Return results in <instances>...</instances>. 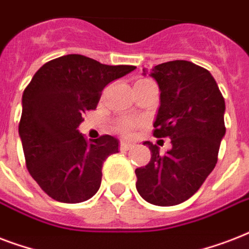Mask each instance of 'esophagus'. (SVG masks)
<instances>
[{
    "instance_id": "34e87169",
    "label": "esophagus",
    "mask_w": 249,
    "mask_h": 249,
    "mask_svg": "<svg viewBox=\"0 0 249 249\" xmlns=\"http://www.w3.org/2000/svg\"><path fill=\"white\" fill-rule=\"evenodd\" d=\"M133 146H134V143H132V142H128V141H121L120 142L121 151H128L129 148H132Z\"/></svg>"
}]
</instances>
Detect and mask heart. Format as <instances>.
<instances>
[{
  "instance_id": "b5f03b06",
  "label": "heart",
  "mask_w": 249,
  "mask_h": 249,
  "mask_svg": "<svg viewBox=\"0 0 249 249\" xmlns=\"http://www.w3.org/2000/svg\"><path fill=\"white\" fill-rule=\"evenodd\" d=\"M147 81H151V80L148 79H140L137 83H147ZM117 128L120 129V130H123V132H130L133 128H134V123L130 120H125V121H121L120 124H119V126Z\"/></svg>"
}]
</instances>
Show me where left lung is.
<instances>
[{
  "mask_svg": "<svg viewBox=\"0 0 249 249\" xmlns=\"http://www.w3.org/2000/svg\"><path fill=\"white\" fill-rule=\"evenodd\" d=\"M160 89V107L154 123L156 138L169 137L172 148L151 151L147 165L136 169V187L144 200L160 207L191 197L214 169L225 136V99L205 68L189 60H172L150 71Z\"/></svg>",
  "mask_w": 249,
  "mask_h": 249,
  "instance_id": "8db88e82",
  "label": "left lung"
}]
</instances>
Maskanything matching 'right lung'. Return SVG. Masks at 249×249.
I'll list each match as a JSON object with an SVG mask.
<instances>
[{"mask_svg":"<svg viewBox=\"0 0 249 249\" xmlns=\"http://www.w3.org/2000/svg\"><path fill=\"white\" fill-rule=\"evenodd\" d=\"M134 70L68 54L45 63L27 85L19 121L25 165L52 199L81 203L99 190L102 166L119 142L107 134L88 141L77 128L102 90Z\"/></svg>","mask_w":249,"mask_h":249,"instance_id":"add662e5","label":"right lung"}]
</instances>
